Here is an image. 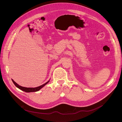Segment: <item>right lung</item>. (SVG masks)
<instances>
[{"mask_svg":"<svg viewBox=\"0 0 122 122\" xmlns=\"http://www.w3.org/2000/svg\"><path fill=\"white\" fill-rule=\"evenodd\" d=\"M12 81L17 88H18L20 90H21L24 92H34L38 91L41 88H42L43 86H44L46 84H47L49 82V81L47 82H46L45 83H44L40 86L37 87H35V88H27V87H23V86H21L18 85L17 83H16L12 79Z\"/></svg>","mask_w":122,"mask_h":122,"instance_id":"right-lung-1","label":"right lung"}]
</instances>
